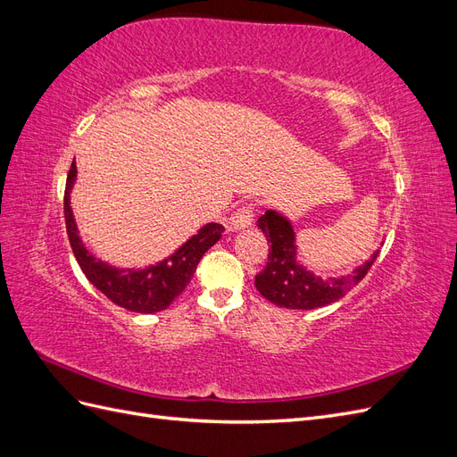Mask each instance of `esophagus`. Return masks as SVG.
<instances>
[{
    "instance_id": "34e87169",
    "label": "esophagus",
    "mask_w": 457,
    "mask_h": 457,
    "mask_svg": "<svg viewBox=\"0 0 457 457\" xmlns=\"http://www.w3.org/2000/svg\"><path fill=\"white\" fill-rule=\"evenodd\" d=\"M252 223H253V204H242L228 219V228L242 230V228L252 227Z\"/></svg>"
}]
</instances>
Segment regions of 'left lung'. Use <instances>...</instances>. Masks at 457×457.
Returning a JSON list of instances; mask_svg holds the SVG:
<instances>
[{"label": "left lung", "instance_id": "left-lung-1", "mask_svg": "<svg viewBox=\"0 0 457 457\" xmlns=\"http://www.w3.org/2000/svg\"><path fill=\"white\" fill-rule=\"evenodd\" d=\"M257 227L270 242V250L267 267L255 276V287L262 297L284 309L311 311L336 303L364 278L379 255V252L373 253L349 276L322 280L297 262L295 232L286 217L269 210L257 219Z\"/></svg>", "mask_w": 457, "mask_h": 457}]
</instances>
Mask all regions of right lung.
<instances>
[{
	"label": "right lung",
	"instance_id": "obj_1",
	"mask_svg": "<svg viewBox=\"0 0 457 457\" xmlns=\"http://www.w3.org/2000/svg\"><path fill=\"white\" fill-rule=\"evenodd\" d=\"M74 179L76 163L71 165V171H68L66 177L64 220L72 252L76 255L78 265L87 276V280L110 301L128 311L152 314L168 309L185 292L192 274L196 272L202 255L220 238V234L225 232V227L217 223H207L187 244L179 247L171 257L163 259L154 267L143 270L112 269L106 262L95 259L78 237V228L71 210V188L74 185Z\"/></svg>",
	"mask_w": 457,
	"mask_h": 457
}]
</instances>
